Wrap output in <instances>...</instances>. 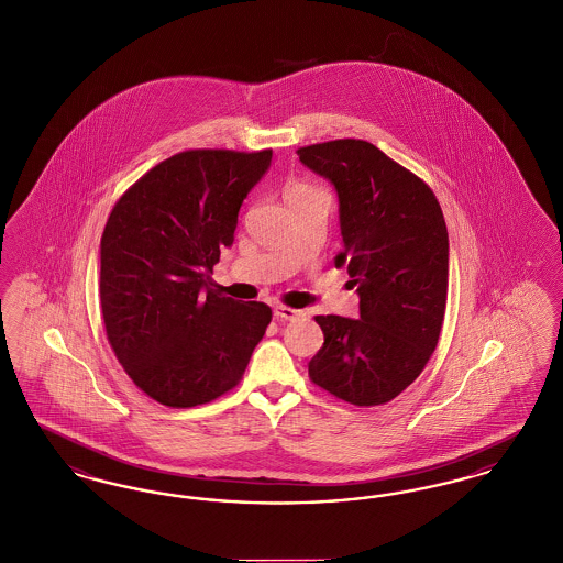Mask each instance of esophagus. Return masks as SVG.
<instances>
[{"mask_svg": "<svg viewBox=\"0 0 563 563\" xmlns=\"http://www.w3.org/2000/svg\"><path fill=\"white\" fill-rule=\"evenodd\" d=\"M274 317L278 321H297L303 317V310H295V308H287V306H276L274 308Z\"/></svg>", "mask_w": 563, "mask_h": 563, "instance_id": "1", "label": "esophagus"}]
</instances>
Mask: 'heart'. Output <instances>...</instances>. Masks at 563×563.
Here are the masks:
<instances>
[{
	"mask_svg": "<svg viewBox=\"0 0 563 563\" xmlns=\"http://www.w3.org/2000/svg\"><path fill=\"white\" fill-rule=\"evenodd\" d=\"M308 191H314V188H310L306 184H294L291 188L287 189V198L289 196H299V194H308Z\"/></svg>",
	"mask_w": 563,
	"mask_h": 563,
	"instance_id": "1",
	"label": "heart"
}]
</instances>
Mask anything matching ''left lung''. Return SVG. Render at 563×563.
<instances>
[{
    "label": "left lung",
    "instance_id": "1",
    "mask_svg": "<svg viewBox=\"0 0 563 563\" xmlns=\"http://www.w3.org/2000/svg\"><path fill=\"white\" fill-rule=\"evenodd\" d=\"M303 166L333 184L358 319L317 317L324 344L310 379L342 401L372 407L399 397L437 349L448 301L450 241L432 189L361 139L299 147Z\"/></svg>",
    "mask_w": 563,
    "mask_h": 563
}]
</instances>
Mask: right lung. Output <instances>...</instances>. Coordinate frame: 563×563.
<instances>
[{
  "label": "right lung",
  "instance_id": "obj_1",
  "mask_svg": "<svg viewBox=\"0 0 563 563\" xmlns=\"http://www.w3.org/2000/svg\"><path fill=\"white\" fill-rule=\"evenodd\" d=\"M272 150H189L122 194L101 239V312L109 344L134 384L166 407L232 390L272 321L262 301L211 289L232 246L242 200Z\"/></svg>",
  "mask_w": 563,
  "mask_h": 563
}]
</instances>
